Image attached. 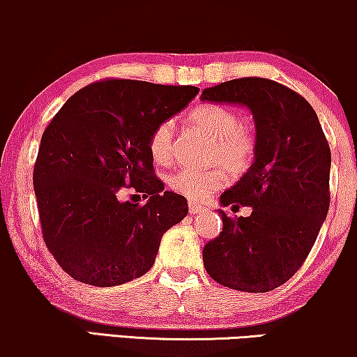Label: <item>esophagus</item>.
<instances>
[{
  "mask_svg": "<svg viewBox=\"0 0 357 357\" xmlns=\"http://www.w3.org/2000/svg\"><path fill=\"white\" fill-rule=\"evenodd\" d=\"M188 209H190V213H192V214H198V213H204V211H206V206H203V204H199V203L190 202Z\"/></svg>",
  "mask_w": 357,
  "mask_h": 357,
  "instance_id": "esophagus-1",
  "label": "esophagus"
}]
</instances>
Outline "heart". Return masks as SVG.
<instances>
[{
    "label": "heart",
    "mask_w": 357,
    "mask_h": 357,
    "mask_svg": "<svg viewBox=\"0 0 357 357\" xmlns=\"http://www.w3.org/2000/svg\"><path fill=\"white\" fill-rule=\"evenodd\" d=\"M187 123L211 138L209 159L222 162L234 174H242L248 169L255 153V139L232 109L218 104L198 105L187 114ZM174 135L172 120L160 121L151 135L149 153L158 164L172 160ZM227 182V170L221 165L211 169L182 167L169 180L172 190L192 199H206L226 187Z\"/></svg>",
    "instance_id": "heart-1"
}]
</instances>
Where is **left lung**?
Returning a JSON list of instances; mask_svg holds the SVG:
<instances>
[{"label": "left lung", "mask_w": 357, "mask_h": 357, "mask_svg": "<svg viewBox=\"0 0 357 357\" xmlns=\"http://www.w3.org/2000/svg\"><path fill=\"white\" fill-rule=\"evenodd\" d=\"M202 100L238 104L255 120V160L221 195V204L252 206L248 218L219 209L222 231L203 248L219 284L268 292L305 261L330 208L328 141L304 97L265 77H241L203 91Z\"/></svg>", "instance_id": "8db88e82"}]
</instances>
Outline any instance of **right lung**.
Returning a JSON list of instances; mask_svg holds the SVG:
<instances>
[{
    "instance_id": "obj_1",
    "label": "right lung",
    "mask_w": 357,
    "mask_h": 357,
    "mask_svg": "<svg viewBox=\"0 0 357 357\" xmlns=\"http://www.w3.org/2000/svg\"><path fill=\"white\" fill-rule=\"evenodd\" d=\"M198 91L133 79L92 82L43 131L33 165L43 241L76 281L110 287L143 276L164 234L187 216L185 197L164 192L154 175L149 138ZM126 189L149 202L121 200Z\"/></svg>"
}]
</instances>
